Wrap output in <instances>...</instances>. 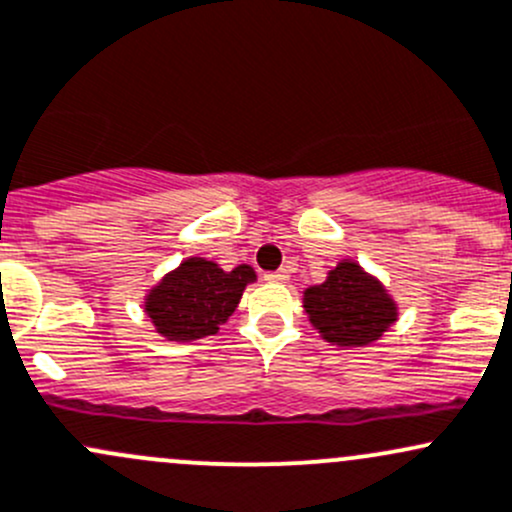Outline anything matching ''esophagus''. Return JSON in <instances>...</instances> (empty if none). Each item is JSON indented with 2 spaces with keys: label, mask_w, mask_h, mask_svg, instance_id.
Listing matches in <instances>:
<instances>
[{
  "label": "esophagus",
  "mask_w": 512,
  "mask_h": 512,
  "mask_svg": "<svg viewBox=\"0 0 512 512\" xmlns=\"http://www.w3.org/2000/svg\"><path fill=\"white\" fill-rule=\"evenodd\" d=\"M265 279H267V282L282 284V282H287V279H289V270H287V267H282V270H277V272H267Z\"/></svg>",
  "instance_id": "obj_1"
}]
</instances>
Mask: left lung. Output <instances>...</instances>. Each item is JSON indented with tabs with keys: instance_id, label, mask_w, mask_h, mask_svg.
Returning <instances> with one entry per match:
<instances>
[{
	"instance_id": "obj_1",
	"label": "left lung",
	"mask_w": 512,
	"mask_h": 512,
	"mask_svg": "<svg viewBox=\"0 0 512 512\" xmlns=\"http://www.w3.org/2000/svg\"><path fill=\"white\" fill-rule=\"evenodd\" d=\"M304 309L321 336L336 346H368L397 319V306L383 284L355 262H341L324 284L306 289Z\"/></svg>"
}]
</instances>
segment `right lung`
Here are the masks:
<instances>
[{
	"label": "right lung",
	"instance_id": "1",
	"mask_svg": "<svg viewBox=\"0 0 512 512\" xmlns=\"http://www.w3.org/2000/svg\"><path fill=\"white\" fill-rule=\"evenodd\" d=\"M250 282H255L250 265L225 272L215 262L191 257L149 292L144 309L169 341H196L218 333Z\"/></svg>",
	"mask_w": 512,
	"mask_h": 512
}]
</instances>
